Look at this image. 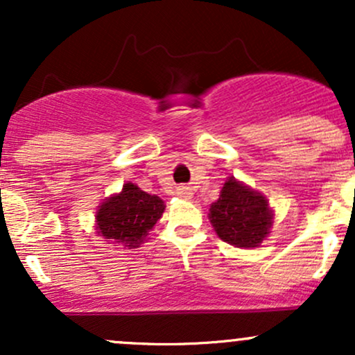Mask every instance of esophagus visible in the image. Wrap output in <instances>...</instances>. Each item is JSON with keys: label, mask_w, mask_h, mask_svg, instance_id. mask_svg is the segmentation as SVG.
<instances>
[{"label": "esophagus", "mask_w": 355, "mask_h": 355, "mask_svg": "<svg viewBox=\"0 0 355 355\" xmlns=\"http://www.w3.org/2000/svg\"><path fill=\"white\" fill-rule=\"evenodd\" d=\"M178 195H180L182 198H191V190L189 189V187H180V189H178Z\"/></svg>", "instance_id": "34e87169"}]
</instances>
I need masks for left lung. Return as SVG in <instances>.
Segmentation results:
<instances>
[{
	"label": "left lung",
	"instance_id": "obj_1",
	"mask_svg": "<svg viewBox=\"0 0 355 355\" xmlns=\"http://www.w3.org/2000/svg\"><path fill=\"white\" fill-rule=\"evenodd\" d=\"M210 222L222 240L237 247H257L267 237L272 214L266 197L229 178L211 203Z\"/></svg>",
	"mask_w": 355,
	"mask_h": 355
}]
</instances>
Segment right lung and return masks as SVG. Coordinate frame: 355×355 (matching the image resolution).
Wrapping results in <instances>:
<instances>
[{
    "label": "right lung",
    "mask_w": 355,
    "mask_h": 355,
    "mask_svg": "<svg viewBox=\"0 0 355 355\" xmlns=\"http://www.w3.org/2000/svg\"><path fill=\"white\" fill-rule=\"evenodd\" d=\"M165 205L155 195L133 183H125L120 193L101 203L96 222L98 234L108 242L138 247L164 214Z\"/></svg>",
    "instance_id": "add662e5"
}]
</instances>
